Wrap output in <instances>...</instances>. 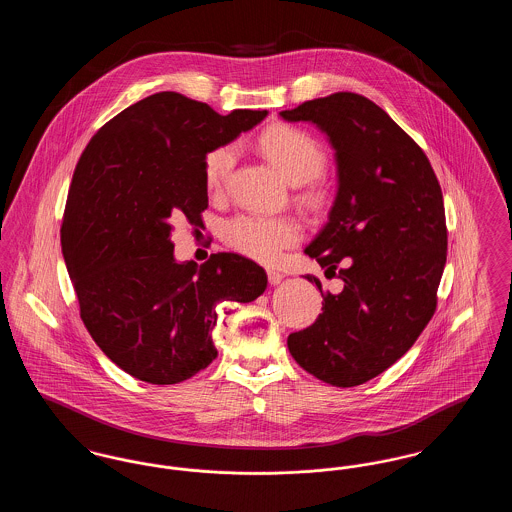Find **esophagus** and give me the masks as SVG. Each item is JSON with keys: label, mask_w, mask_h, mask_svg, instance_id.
Segmentation results:
<instances>
[{"label": "esophagus", "mask_w": 512, "mask_h": 512, "mask_svg": "<svg viewBox=\"0 0 512 512\" xmlns=\"http://www.w3.org/2000/svg\"><path fill=\"white\" fill-rule=\"evenodd\" d=\"M268 282L272 284V286H278L282 280H284V274L282 272H278V270H268Z\"/></svg>", "instance_id": "1"}]
</instances>
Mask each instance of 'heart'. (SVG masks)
Masks as SVG:
<instances>
[{"instance_id":"obj_1","label":"heart","mask_w":512,"mask_h":512,"mask_svg":"<svg viewBox=\"0 0 512 512\" xmlns=\"http://www.w3.org/2000/svg\"><path fill=\"white\" fill-rule=\"evenodd\" d=\"M259 147L268 161L282 172L292 184H311L309 199L317 197L315 180L324 171L326 155L317 140L295 126H274L259 138ZM238 146L220 144L209 149L203 159V182L209 194L224 190L230 174L236 167ZM220 236L224 244L249 259L265 265H276L284 251L299 244L303 238V224L295 217H265L257 213H238L222 224Z\"/></svg>"}]
</instances>
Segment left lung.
I'll use <instances>...</instances> for the list:
<instances>
[{
    "label": "left lung",
    "mask_w": 512,
    "mask_h": 512,
    "mask_svg": "<svg viewBox=\"0 0 512 512\" xmlns=\"http://www.w3.org/2000/svg\"><path fill=\"white\" fill-rule=\"evenodd\" d=\"M317 124L336 149L338 194L305 247L326 276L317 320L288 336L297 365L336 388L361 386L401 359L438 305L447 226L436 172L413 138L374 101L338 92L282 111Z\"/></svg>",
    "instance_id": "1"
}]
</instances>
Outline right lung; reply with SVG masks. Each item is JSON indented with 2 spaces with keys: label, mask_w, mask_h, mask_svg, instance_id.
I'll list each match as a JSON object with an SVG mask.
<instances>
[{
  "label": "right lung",
  "mask_w": 512,
  "mask_h": 512,
  "mask_svg": "<svg viewBox=\"0 0 512 512\" xmlns=\"http://www.w3.org/2000/svg\"><path fill=\"white\" fill-rule=\"evenodd\" d=\"M267 117L159 92L105 122L82 151L61 224L80 318L99 349L130 376L178 384L217 357L220 301L249 303L267 272L238 253L197 267L176 263L178 219L199 222L209 197L203 159Z\"/></svg>",
  "instance_id": "right-lung-1"
}]
</instances>
